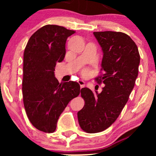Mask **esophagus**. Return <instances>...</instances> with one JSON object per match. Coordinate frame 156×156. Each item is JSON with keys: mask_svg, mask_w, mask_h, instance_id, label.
I'll return each mask as SVG.
<instances>
[{"mask_svg": "<svg viewBox=\"0 0 156 156\" xmlns=\"http://www.w3.org/2000/svg\"><path fill=\"white\" fill-rule=\"evenodd\" d=\"M78 83L80 84L81 88H83V87H84L85 82H84V81H83V80H78Z\"/></svg>", "mask_w": 156, "mask_h": 156, "instance_id": "esophagus-1", "label": "esophagus"}]
</instances>
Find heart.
I'll return each instance as SVG.
<instances>
[{
    "label": "heart",
    "instance_id": "obj_1",
    "mask_svg": "<svg viewBox=\"0 0 156 156\" xmlns=\"http://www.w3.org/2000/svg\"><path fill=\"white\" fill-rule=\"evenodd\" d=\"M83 74H85V75H87V74H88V72H87V70H84V72H83Z\"/></svg>",
    "mask_w": 156,
    "mask_h": 156
}]
</instances>
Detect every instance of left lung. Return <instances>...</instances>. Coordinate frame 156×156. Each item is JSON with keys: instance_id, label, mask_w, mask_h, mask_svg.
<instances>
[{"instance_id": "obj_1", "label": "left lung", "mask_w": 156, "mask_h": 156, "mask_svg": "<svg viewBox=\"0 0 156 156\" xmlns=\"http://www.w3.org/2000/svg\"><path fill=\"white\" fill-rule=\"evenodd\" d=\"M103 51V74L95 79L105 87L94 94L87 87L81 89L85 104L77 113L83 131L89 133L103 131L118 118L129 100L138 74L140 55L138 47L121 32H94Z\"/></svg>"}]
</instances>
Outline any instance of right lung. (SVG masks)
<instances>
[{
  "mask_svg": "<svg viewBox=\"0 0 156 156\" xmlns=\"http://www.w3.org/2000/svg\"><path fill=\"white\" fill-rule=\"evenodd\" d=\"M74 33L62 26L44 25L30 37L24 51L23 104L33 126L45 133L56 130L60 114L81 91L77 82L59 83L54 72L65 58L67 37Z\"/></svg>",
  "mask_w": 156,
  "mask_h": 156,
  "instance_id": "1",
  "label": "right lung"
}]
</instances>
